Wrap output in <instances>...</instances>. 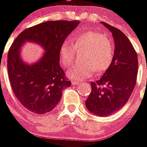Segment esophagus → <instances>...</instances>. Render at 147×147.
I'll return each mask as SVG.
<instances>
[{"mask_svg": "<svg viewBox=\"0 0 147 147\" xmlns=\"http://www.w3.org/2000/svg\"><path fill=\"white\" fill-rule=\"evenodd\" d=\"M80 82L78 81V80H72V83L73 84V85H78V84H80Z\"/></svg>", "mask_w": 147, "mask_h": 147, "instance_id": "obj_1", "label": "esophagus"}]
</instances>
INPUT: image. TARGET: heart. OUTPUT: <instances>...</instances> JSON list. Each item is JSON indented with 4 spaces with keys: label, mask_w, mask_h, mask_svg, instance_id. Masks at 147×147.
<instances>
[{
    "label": "heart",
    "mask_w": 147,
    "mask_h": 147,
    "mask_svg": "<svg viewBox=\"0 0 147 147\" xmlns=\"http://www.w3.org/2000/svg\"><path fill=\"white\" fill-rule=\"evenodd\" d=\"M73 44L64 41L60 47L61 64L67 68L72 64L75 56V50H85L81 64L74 65L67 71V76L73 80L89 78L96 72L103 73L108 69L114 57V45L106 36L95 31H87L75 36Z\"/></svg>",
    "instance_id": "1"
}]
</instances>
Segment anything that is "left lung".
Listing matches in <instances>:
<instances>
[{
	"label": "left lung",
	"mask_w": 147,
	"mask_h": 147,
	"mask_svg": "<svg viewBox=\"0 0 147 147\" xmlns=\"http://www.w3.org/2000/svg\"><path fill=\"white\" fill-rule=\"evenodd\" d=\"M112 33L114 57L100 80L92 82V92L86 100L93 114L106 116L121 109L127 102L135 88L138 73V56L131 42L119 29L102 22Z\"/></svg>",
	"instance_id": "8db88e82"
}]
</instances>
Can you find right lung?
I'll return each instance as SVG.
<instances>
[{
	"instance_id": "right-lung-1",
	"label": "right lung",
	"mask_w": 147,
	"mask_h": 147,
	"mask_svg": "<svg viewBox=\"0 0 147 147\" xmlns=\"http://www.w3.org/2000/svg\"><path fill=\"white\" fill-rule=\"evenodd\" d=\"M79 20L42 22L22 31L9 48L7 55L9 79L15 96L28 110L43 114L51 111L60 101L62 90L70 86L59 64V51L67 36ZM26 41L39 44L46 53L35 64H26L19 56Z\"/></svg>"
}]
</instances>
